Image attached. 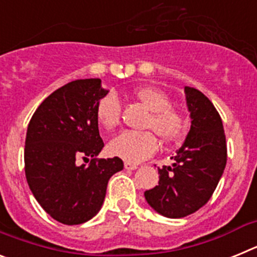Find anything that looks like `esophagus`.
<instances>
[{"mask_svg":"<svg viewBox=\"0 0 257 257\" xmlns=\"http://www.w3.org/2000/svg\"><path fill=\"white\" fill-rule=\"evenodd\" d=\"M124 169L126 170H136L138 169V165H134V163L130 162H124Z\"/></svg>","mask_w":257,"mask_h":257,"instance_id":"obj_1","label":"esophagus"}]
</instances>
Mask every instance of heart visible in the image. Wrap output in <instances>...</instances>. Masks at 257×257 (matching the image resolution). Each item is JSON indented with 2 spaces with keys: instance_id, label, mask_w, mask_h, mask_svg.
<instances>
[{
  "instance_id": "obj_1",
  "label": "heart",
  "mask_w": 257,
  "mask_h": 257,
  "mask_svg": "<svg viewBox=\"0 0 257 257\" xmlns=\"http://www.w3.org/2000/svg\"><path fill=\"white\" fill-rule=\"evenodd\" d=\"M135 96L151 110L147 127L153 128L161 139L170 142L183 131V119L175 109L170 108L169 96L153 86L138 88ZM96 119L103 128L112 130L119 122L121 100L114 91H108L96 104ZM158 142L151 131H122L108 144L112 156L126 162H142L156 153Z\"/></svg>"
}]
</instances>
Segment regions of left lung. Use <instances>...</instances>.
<instances>
[{"label": "left lung", "mask_w": 257, "mask_h": 257, "mask_svg": "<svg viewBox=\"0 0 257 257\" xmlns=\"http://www.w3.org/2000/svg\"><path fill=\"white\" fill-rule=\"evenodd\" d=\"M190 130L172 166L158 169V185L144 193L154 211L180 219L205 206L226 165V142L220 114L206 95L185 86Z\"/></svg>", "instance_id": "left-lung-1"}]
</instances>
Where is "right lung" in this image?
Returning a JSON list of instances; mask_svg holds the SVG:
<instances>
[{
  "instance_id": "obj_1",
  "label": "right lung",
  "mask_w": 257,
  "mask_h": 257,
  "mask_svg": "<svg viewBox=\"0 0 257 257\" xmlns=\"http://www.w3.org/2000/svg\"><path fill=\"white\" fill-rule=\"evenodd\" d=\"M106 92L99 78L72 81L49 95L29 121L27 181L41 207L65 225L92 219L103 206L109 179L123 169L118 157L95 158L104 147L95 110ZM78 156H91L92 162L78 166Z\"/></svg>"
}]
</instances>
